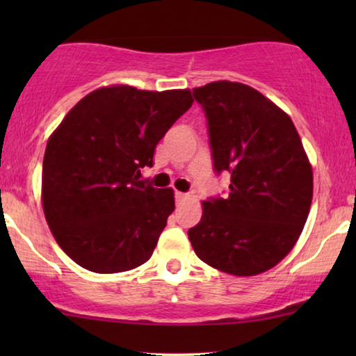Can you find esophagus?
I'll return each instance as SVG.
<instances>
[{
	"mask_svg": "<svg viewBox=\"0 0 356 356\" xmlns=\"http://www.w3.org/2000/svg\"><path fill=\"white\" fill-rule=\"evenodd\" d=\"M188 196H186V193H181V191H177L175 193V199H177V204H179V202H183L184 199H186Z\"/></svg>",
	"mask_w": 356,
	"mask_h": 356,
	"instance_id": "obj_1",
	"label": "esophagus"
}]
</instances>
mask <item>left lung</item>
Instances as JSON below:
<instances>
[{"label":"left lung","mask_w":356,"mask_h":356,"mask_svg":"<svg viewBox=\"0 0 356 356\" xmlns=\"http://www.w3.org/2000/svg\"><path fill=\"white\" fill-rule=\"evenodd\" d=\"M193 95L206 115L213 168L230 175V193L202 202L189 241L206 264L257 275L298 240L313 199V170L293 121L261 92L217 81Z\"/></svg>","instance_id":"8db88e82"}]
</instances>
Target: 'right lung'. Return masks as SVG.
I'll use <instances>...</instances> for the list:
<instances>
[{
	"label": "right lung",
	"mask_w": 356,
	"mask_h": 356,
	"mask_svg": "<svg viewBox=\"0 0 356 356\" xmlns=\"http://www.w3.org/2000/svg\"><path fill=\"white\" fill-rule=\"evenodd\" d=\"M189 90L102 87L72 106L48 139L42 201L48 227L76 264L97 274L150 259L175 209L173 189L139 179L159 140L193 105Z\"/></svg>",
	"instance_id": "obj_1"
}]
</instances>
